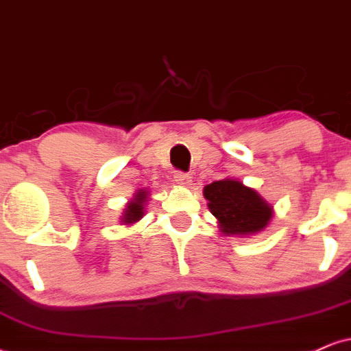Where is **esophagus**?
<instances>
[{"instance_id":"34e87169","label":"esophagus","mask_w":351,"mask_h":351,"mask_svg":"<svg viewBox=\"0 0 351 351\" xmlns=\"http://www.w3.org/2000/svg\"><path fill=\"white\" fill-rule=\"evenodd\" d=\"M174 180H176V184H179V186H182V187H189L191 184H192L191 176L189 174H184V172H176Z\"/></svg>"}]
</instances>
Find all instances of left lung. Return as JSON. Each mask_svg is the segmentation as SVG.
Masks as SVG:
<instances>
[{
    "label": "left lung",
    "instance_id": "8db88e82",
    "mask_svg": "<svg viewBox=\"0 0 351 351\" xmlns=\"http://www.w3.org/2000/svg\"><path fill=\"white\" fill-rule=\"evenodd\" d=\"M202 192L210 214L217 219V228L226 236L258 234L274 216V207L258 191L237 179L214 180Z\"/></svg>",
    "mask_w": 351,
    "mask_h": 351
}]
</instances>
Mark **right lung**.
Returning a JSON list of instances; mask_svg holds the SVG:
<instances>
[{"instance_id": "right-lung-1", "label": "right lung", "mask_w": 351, "mask_h": 351, "mask_svg": "<svg viewBox=\"0 0 351 351\" xmlns=\"http://www.w3.org/2000/svg\"><path fill=\"white\" fill-rule=\"evenodd\" d=\"M149 195H150V191L147 189L135 191L134 197L127 202L125 209H123L122 213V217H120V222H122L123 226H132L144 217L145 204L147 201H149Z\"/></svg>"}]
</instances>
